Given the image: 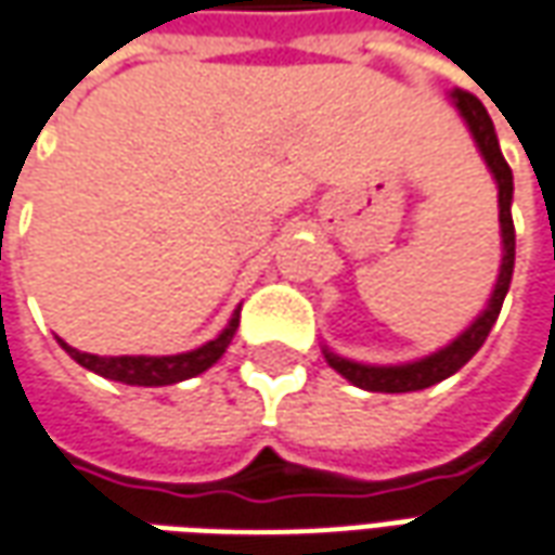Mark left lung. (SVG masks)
Returning <instances> with one entry per match:
<instances>
[{
	"label": "left lung",
	"instance_id": "8db88e82",
	"mask_svg": "<svg viewBox=\"0 0 555 555\" xmlns=\"http://www.w3.org/2000/svg\"><path fill=\"white\" fill-rule=\"evenodd\" d=\"M453 104L460 116L466 119L472 138L478 143L480 156L487 162V168L493 170L495 185H499V224H502V267H499V279H495V288L487 300V309L480 312L472 327L460 333L451 345L439 348L436 354L429 358L412 360V363H399V366H370V363H354V360L339 358L324 348V358L331 363L333 370L339 372L343 378H348L351 385L372 390V393H409V390H424L451 378L453 372L463 370L468 360L478 354V348L483 339L493 331L495 318L502 312L505 304V294L511 288V276H514V219H511V197H514V177L507 168L505 156L499 150V138H495L493 119L487 114V107L480 104L466 89H453L451 92Z\"/></svg>",
	"mask_w": 555,
	"mask_h": 555
}]
</instances>
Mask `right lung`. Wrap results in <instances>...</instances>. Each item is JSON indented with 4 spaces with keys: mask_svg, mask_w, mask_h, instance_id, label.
<instances>
[{
    "mask_svg": "<svg viewBox=\"0 0 555 555\" xmlns=\"http://www.w3.org/2000/svg\"><path fill=\"white\" fill-rule=\"evenodd\" d=\"M240 327V309L231 315L228 327H224L216 339L207 345H201L195 351H185V354H168V358H146V354H122V358H99V354H87V351H77L68 343L60 345L72 354V358L87 366L95 375H104L111 382H122V385H138V387H165L185 382V378H195L204 370H210L216 360L222 358L224 348L231 345L234 333Z\"/></svg>",
    "mask_w": 555,
    "mask_h": 555,
    "instance_id": "1",
    "label": "right lung"
}]
</instances>
